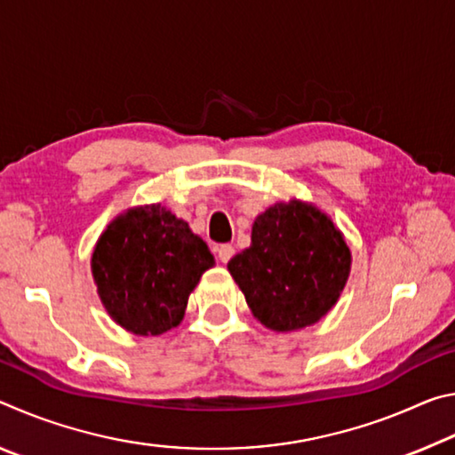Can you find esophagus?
I'll list each match as a JSON object with an SVG mask.
<instances>
[{
  "mask_svg": "<svg viewBox=\"0 0 455 455\" xmlns=\"http://www.w3.org/2000/svg\"><path fill=\"white\" fill-rule=\"evenodd\" d=\"M235 255V246L233 244H220L219 246V259L220 263H228L230 259Z\"/></svg>",
  "mask_w": 455,
  "mask_h": 455,
  "instance_id": "obj_1",
  "label": "esophagus"
}]
</instances>
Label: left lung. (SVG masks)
Segmentation results:
<instances>
[{
  "mask_svg": "<svg viewBox=\"0 0 455 455\" xmlns=\"http://www.w3.org/2000/svg\"><path fill=\"white\" fill-rule=\"evenodd\" d=\"M227 267L255 319L289 333L333 309L349 279L351 251L327 212L291 198L259 214L251 246Z\"/></svg>",
  "mask_w": 455,
  "mask_h": 455,
  "instance_id": "8db88e82",
  "label": "left lung"
}]
</instances>
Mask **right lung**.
<instances>
[{
    "label": "right lung",
    "instance_id": "1",
    "mask_svg": "<svg viewBox=\"0 0 455 455\" xmlns=\"http://www.w3.org/2000/svg\"><path fill=\"white\" fill-rule=\"evenodd\" d=\"M90 265L110 319L154 337L180 325L190 292L214 257L187 220L156 203L118 214L100 235Z\"/></svg>",
    "mask_w": 455,
    "mask_h": 455
}]
</instances>
